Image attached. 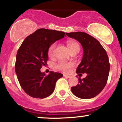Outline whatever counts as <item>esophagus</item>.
I'll list each match as a JSON object with an SVG mask.
<instances>
[{
  "label": "esophagus",
  "instance_id": "1",
  "mask_svg": "<svg viewBox=\"0 0 122 122\" xmlns=\"http://www.w3.org/2000/svg\"><path fill=\"white\" fill-rule=\"evenodd\" d=\"M64 77H66V78H70V77H71V76H68V75H64Z\"/></svg>",
  "mask_w": 122,
  "mask_h": 122
}]
</instances>
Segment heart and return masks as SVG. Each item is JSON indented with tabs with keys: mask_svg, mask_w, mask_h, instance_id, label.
<instances>
[{
	"mask_svg": "<svg viewBox=\"0 0 122 122\" xmlns=\"http://www.w3.org/2000/svg\"><path fill=\"white\" fill-rule=\"evenodd\" d=\"M67 45L70 52H79L80 51V45L77 42L75 41H68L67 42ZM55 45L52 44L50 46L48 50V55L50 57H52L54 55V51L55 50ZM74 64L72 62H67L61 61L56 66V68L58 70L62 71L65 72H68L70 71V69L73 67Z\"/></svg>",
	"mask_w": 122,
	"mask_h": 122,
	"instance_id": "1",
	"label": "heart"
}]
</instances>
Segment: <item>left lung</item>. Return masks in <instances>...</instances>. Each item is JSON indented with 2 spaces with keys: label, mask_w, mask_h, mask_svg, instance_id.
Segmentation results:
<instances>
[{
  "label": "left lung",
  "mask_w": 122,
  "mask_h": 122,
  "mask_svg": "<svg viewBox=\"0 0 122 122\" xmlns=\"http://www.w3.org/2000/svg\"><path fill=\"white\" fill-rule=\"evenodd\" d=\"M66 35L78 41L83 46V58L76 72L87 74L85 78H78V84L71 87V92L80 99L94 97L103 90L107 81L110 64L106 51L96 39L86 33L76 32Z\"/></svg>",
  "instance_id": "8db88e82"
}]
</instances>
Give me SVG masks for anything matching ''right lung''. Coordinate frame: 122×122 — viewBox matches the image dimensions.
I'll return each instance as SVG.
<instances>
[{"instance_id":"1","label":"right lung","mask_w":122,"mask_h":122,"mask_svg":"<svg viewBox=\"0 0 122 122\" xmlns=\"http://www.w3.org/2000/svg\"><path fill=\"white\" fill-rule=\"evenodd\" d=\"M65 36L64 32L41 28L27 36L18 50L16 74L22 89L32 97H48L53 93L56 81L63 76L53 71L46 75L40 69L46 64L50 46Z\"/></svg>"}]
</instances>
